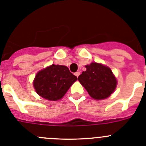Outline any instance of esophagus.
Returning <instances> with one entry per match:
<instances>
[{
  "mask_svg": "<svg viewBox=\"0 0 146 146\" xmlns=\"http://www.w3.org/2000/svg\"><path fill=\"white\" fill-rule=\"evenodd\" d=\"M79 75H80L79 72H76V73H75V76H76L77 78H78V76H79Z\"/></svg>",
  "mask_w": 146,
  "mask_h": 146,
  "instance_id": "1",
  "label": "esophagus"
}]
</instances>
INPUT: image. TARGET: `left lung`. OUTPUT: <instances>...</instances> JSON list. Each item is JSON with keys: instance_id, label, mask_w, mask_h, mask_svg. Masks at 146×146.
I'll list each match as a JSON object with an SVG mask.
<instances>
[{"instance_id": "obj_1", "label": "left lung", "mask_w": 146, "mask_h": 146, "mask_svg": "<svg viewBox=\"0 0 146 146\" xmlns=\"http://www.w3.org/2000/svg\"><path fill=\"white\" fill-rule=\"evenodd\" d=\"M86 70L78 77L89 94L93 99L103 100L108 98L117 85V81L108 67L97 62L85 66Z\"/></svg>"}]
</instances>
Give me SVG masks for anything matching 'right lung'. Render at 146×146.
Here are the masks:
<instances>
[{
	"label": "right lung",
	"instance_id": "1",
	"mask_svg": "<svg viewBox=\"0 0 146 146\" xmlns=\"http://www.w3.org/2000/svg\"><path fill=\"white\" fill-rule=\"evenodd\" d=\"M77 80L68 67L52 65L40 70L33 81V86L38 95L48 100L61 99Z\"/></svg>",
	"mask_w": 146,
	"mask_h": 146
}]
</instances>
